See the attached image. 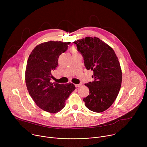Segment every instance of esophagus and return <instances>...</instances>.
<instances>
[{
    "instance_id": "esophagus-1",
    "label": "esophagus",
    "mask_w": 147,
    "mask_h": 147,
    "mask_svg": "<svg viewBox=\"0 0 147 147\" xmlns=\"http://www.w3.org/2000/svg\"><path fill=\"white\" fill-rule=\"evenodd\" d=\"M80 86H81V84H75V87H80Z\"/></svg>"
}]
</instances>
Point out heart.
Returning <instances> with one entry per match:
<instances>
[{"mask_svg":"<svg viewBox=\"0 0 147 147\" xmlns=\"http://www.w3.org/2000/svg\"><path fill=\"white\" fill-rule=\"evenodd\" d=\"M72 52H73V53H78V52H77V49H74V48L72 49Z\"/></svg>","mask_w":147,"mask_h":147,"instance_id":"obj_1","label":"heart"}]
</instances>
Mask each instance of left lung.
I'll return each mask as SVG.
<instances>
[{
  "label": "left lung",
  "mask_w": 147,
  "mask_h": 147,
  "mask_svg": "<svg viewBox=\"0 0 147 147\" xmlns=\"http://www.w3.org/2000/svg\"><path fill=\"white\" fill-rule=\"evenodd\" d=\"M74 43L82 55L86 69L93 71L92 77L95 79L85 84L90 93L83 100L90 111L102 112L115 102L121 87L122 72L118 58L110 46L95 36H87Z\"/></svg>",
  "instance_id": "obj_1"
}]
</instances>
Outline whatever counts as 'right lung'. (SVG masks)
Wrapping results in <instances>:
<instances>
[{
	"label": "right lung",
	"mask_w": 147,
	"mask_h": 147,
	"mask_svg": "<svg viewBox=\"0 0 147 147\" xmlns=\"http://www.w3.org/2000/svg\"><path fill=\"white\" fill-rule=\"evenodd\" d=\"M70 44L52 40L41 43L34 48L28 59L25 73L27 90L36 105L51 113L63 109L67 99L76 89L72 83L60 84L50 81L59 56L66 51Z\"/></svg>",
	"instance_id": "add662e5"
}]
</instances>
